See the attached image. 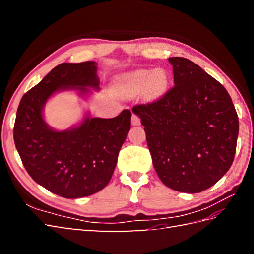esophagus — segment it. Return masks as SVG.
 I'll return each mask as SVG.
<instances>
[{"mask_svg": "<svg viewBox=\"0 0 254 254\" xmlns=\"http://www.w3.org/2000/svg\"><path fill=\"white\" fill-rule=\"evenodd\" d=\"M132 126H139V124H141V119H139V117L138 116H136V115H132Z\"/></svg>", "mask_w": 254, "mask_h": 254, "instance_id": "obj_1", "label": "esophagus"}]
</instances>
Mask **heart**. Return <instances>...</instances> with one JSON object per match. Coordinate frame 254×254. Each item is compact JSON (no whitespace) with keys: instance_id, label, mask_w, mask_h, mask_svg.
<instances>
[{"instance_id":"b5f03b06","label":"heart","mask_w":254,"mask_h":254,"mask_svg":"<svg viewBox=\"0 0 254 254\" xmlns=\"http://www.w3.org/2000/svg\"><path fill=\"white\" fill-rule=\"evenodd\" d=\"M118 86L127 97L136 96L145 90V95L153 99L165 93L168 86V75L163 68L136 69L122 76Z\"/></svg>"}]
</instances>
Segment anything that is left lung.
Wrapping results in <instances>:
<instances>
[{
    "mask_svg": "<svg viewBox=\"0 0 254 254\" xmlns=\"http://www.w3.org/2000/svg\"><path fill=\"white\" fill-rule=\"evenodd\" d=\"M175 86L132 111L141 118L154 168L170 189L198 193L233 164L239 121L229 94L189 59L169 58Z\"/></svg>",
    "mask_w": 254,
    "mask_h": 254,
    "instance_id": "1",
    "label": "left lung"
}]
</instances>
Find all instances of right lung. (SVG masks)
Wrapping results in <instances>:
<instances>
[{"label": "right lung", "instance_id": "1", "mask_svg": "<svg viewBox=\"0 0 254 254\" xmlns=\"http://www.w3.org/2000/svg\"><path fill=\"white\" fill-rule=\"evenodd\" d=\"M97 63H62L23 96L14 124V142L29 176L65 198L102 190L115 171L118 155L131 128L128 109L112 119L87 117L79 127L58 132L47 126L42 108L58 90L99 88Z\"/></svg>", "mask_w": 254, "mask_h": 254}]
</instances>
